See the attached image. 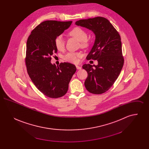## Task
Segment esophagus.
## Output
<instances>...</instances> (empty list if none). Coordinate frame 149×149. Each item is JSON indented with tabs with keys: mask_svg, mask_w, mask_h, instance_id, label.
<instances>
[{
	"mask_svg": "<svg viewBox=\"0 0 149 149\" xmlns=\"http://www.w3.org/2000/svg\"><path fill=\"white\" fill-rule=\"evenodd\" d=\"M76 67H77V69H78V70H80V69H81V66H79V65H76Z\"/></svg>",
	"mask_w": 149,
	"mask_h": 149,
	"instance_id": "34e87169",
	"label": "esophagus"
}]
</instances>
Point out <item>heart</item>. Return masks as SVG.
<instances>
[{"label":"heart","instance_id":"b5f03b06","mask_svg":"<svg viewBox=\"0 0 149 149\" xmlns=\"http://www.w3.org/2000/svg\"><path fill=\"white\" fill-rule=\"evenodd\" d=\"M69 35L77 38L81 43L82 47H87L89 46L90 42L88 38V34L84 29L79 27H76L72 29L69 32ZM54 43L57 49L59 51L64 50L65 42L62 36H57L54 40ZM81 56V54L79 52H68L63 57L64 60L71 63H77L79 58Z\"/></svg>","mask_w":149,"mask_h":149}]
</instances>
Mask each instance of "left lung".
<instances>
[{
	"label": "left lung",
	"mask_w": 149,
	"mask_h": 149,
	"mask_svg": "<svg viewBox=\"0 0 149 149\" xmlns=\"http://www.w3.org/2000/svg\"><path fill=\"white\" fill-rule=\"evenodd\" d=\"M75 24L92 30L95 35V42L86 59L97 60L98 65L83 66L88 75L84 83L85 88L93 94L104 93L113 85L124 64L120 35L104 17L80 19Z\"/></svg>",
	"instance_id": "obj_1"
}]
</instances>
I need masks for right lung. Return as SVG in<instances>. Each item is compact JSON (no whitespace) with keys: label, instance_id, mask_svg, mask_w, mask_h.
Instances as JSON below:
<instances>
[{"label":"right lung","instance_id":"1","mask_svg":"<svg viewBox=\"0 0 149 149\" xmlns=\"http://www.w3.org/2000/svg\"><path fill=\"white\" fill-rule=\"evenodd\" d=\"M72 21H46L31 32L27 41L25 62L27 72L36 88L45 95L57 98L67 93L69 84L77 70L75 66L61 63L56 66L51 63L56 53L54 40L68 29Z\"/></svg>","mask_w":149,"mask_h":149}]
</instances>
